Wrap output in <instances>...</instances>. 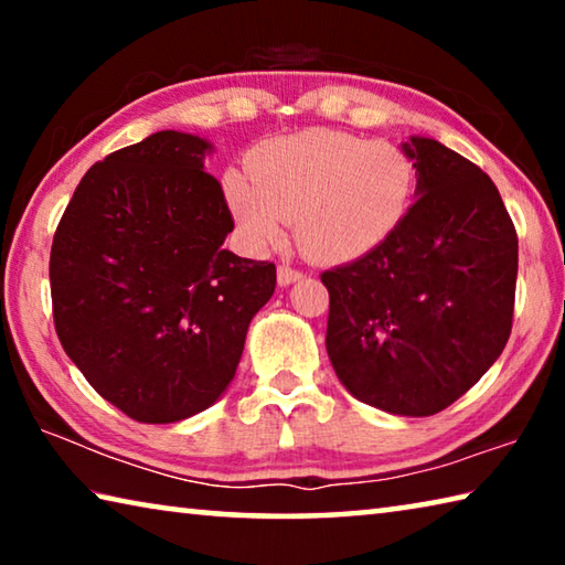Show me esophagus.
I'll use <instances>...</instances> for the list:
<instances>
[{"instance_id":"34e87169","label":"esophagus","mask_w":565,"mask_h":565,"mask_svg":"<svg viewBox=\"0 0 565 565\" xmlns=\"http://www.w3.org/2000/svg\"><path fill=\"white\" fill-rule=\"evenodd\" d=\"M301 276H303V271L294 269V266H289V264H281L279 271H276V279H279L281 286H289V284H294V281H299Z\"/></svg>"}]
</instances>
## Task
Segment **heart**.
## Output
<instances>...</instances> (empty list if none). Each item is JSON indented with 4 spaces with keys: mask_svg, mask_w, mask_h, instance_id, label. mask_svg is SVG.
I'll use <instances>...</instances> for the list:
<instances>
[{
    "mask_svg": "<svg viewBox=\"0 0 565 565\" xmlns=\"http://www.w3.org/2000/svg\"><path fill=\"white\" fill-rule=\"evenodd\" d=\"M222 186L254 246L279 242L284 218H294L306 256L341 262L366 254L404 222L416 169L391 141L313 129L266 141L248 171L228 169Z\"/></svg>",
    "mask_w": 565,
    "mask_h": 565,
    "instance_id": "1",
    "label": "heart"
}]
</instances>
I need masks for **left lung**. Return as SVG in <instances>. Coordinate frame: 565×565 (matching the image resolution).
Segmentation results:
<instances>
[{
    "label": "left lung",
    "mask_w": 565,
    "mask_h": 565,
    "mask_svg": "<svg viewBox=\"0 0 565 565\" xmlns=\"http://www.w3.org/2000/svg\"><path fill=\"white\" fill-rule=\"evenodd\" d=\"M416 202L356 262L321 274L331 366L363 404L434 416L501 356L513 327L519 236L486 171L414 137Z\"/></svg>",
    "instance_id": "1"
}]
</instances>
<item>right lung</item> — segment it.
Segmentation results:
<instances>
[{"label":"right lung","mask_w":565,"mask_h":565,"mask_svg":"<svg viewBox=\"0 0 565 565\" xmlns=\"http://www.w3.org/2000/svg\"><path fill=\"white\" fill-rule=\"evenodd\" d=\"M209 141L157 131L97 161L54 232V329L92 388L139 424L212 406L234 379L276 266L224 248Z\"/></svg>","instance_id":"add662e5"}]
</instances>
